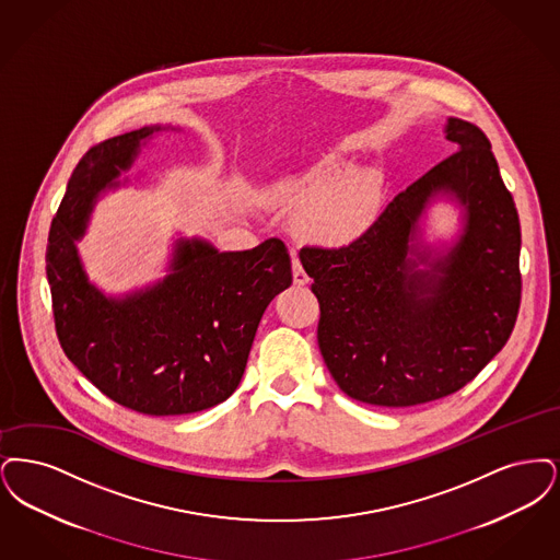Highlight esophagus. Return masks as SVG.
Here are the masks:
<instances>
[{"label": "esophagus", "instance_id": "obj_1", "mask_svg": "<svg viewBox=\"0 0 560 560\" xmlns=\"http://www.w3.org/2000/svg\"><path fill=\"white\" fill-rule=\"evenodd\" d=\"M292 280H294V284H296V287H303V284H307V282H310V276L305 273L303 264L299 261L296 253H292Z\"/></svg>", "mask_w": 560, "mask_h": 560}]
</instances>
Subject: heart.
Returning <instances> with one entry per match:
<instances>
[{"mask_svg": "<svg viewBox=\"0 0 560 560\" xmlns=\"http://www.w3.org/2000/svg\"><path fill=\"white\" fill-rule=\"evenodd\" d=\"M339 185L343 188L336 194L334 190ZM278 196L292 207H307L299 219L305 236L319 243L339 244L349 243L364 232L376 209L378 186L370 173L347 179V173L339 167H322L305 179L282 186Z\"/></svg>", "mask_w": 560, "mask_h": 560, "instance_id": "1", "label": "heart"}]
</instances>
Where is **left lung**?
I'll return each instance as SVG.
<instances>
[{"label":"left lung","instance_id":"1","mask_svg":"<svg viewBox=\"0 0 560 560\" xmlns=\"http://www.w3.org/2000/svg\"><path fill=\"white\" fill-rule=\"evenodd\" d=\"M445 133L458 150L395 196L364 234L299 253L314 278L322 358L342 393L372 406L408 408L463 389L502 351L518 316L512 195L477 125L450 119ZM438 194L462 200L467 225L447 256L429 260L409 241Z\"/></svg>","mask_w":560,"mask_h":560}]
</instances>
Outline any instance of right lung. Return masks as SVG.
Wrapping results in <instances>:
<instances>
[{
	"label": "right lung",
	"instance_id": "1",
	"mask_svg": "<svg viewBox=\"0 0 560 560\" xmlns=\"http://www.w3.org/2000/svg\"><path fill=\"white\" fill-rule=\"evenodd\" d=\"M159 129L122 133L81 156L51 219L46 271L56 335L77 370L122 408L179 416L236 390L269 301L292 284L291 255L280 238L241 253L195 241L177 246L173 273L147 292L108 301L88 284L74 241L90 202Z\"/></svg>",
	"mask_w": 560,
	"mask_h": 560
}]
</instances>
